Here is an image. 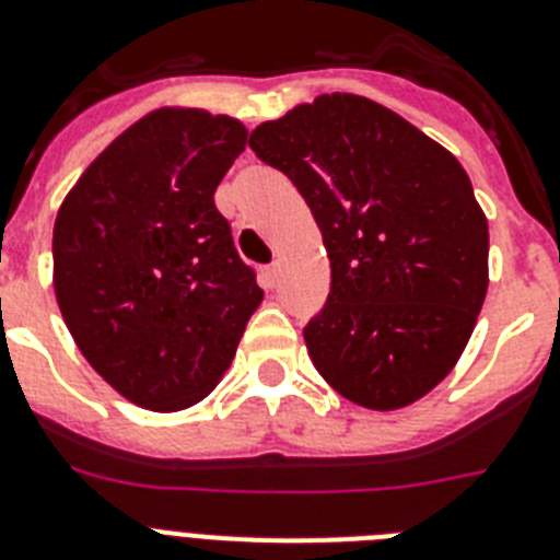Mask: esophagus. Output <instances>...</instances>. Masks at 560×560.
<instances>
[{"label": "esophagus", "mask_w": 560, "mask_h": 560, "mask_svg": "<svg viewBox=\"0 0 560 560\" xmlns=\"http://www.w3.org/2000/svg\"><path fill=\"white\" fill-rule=\"evenodd\" d=\"M279 272H281L279 265H270V267H265V270H261V281H265L267 290H272L276 284H279Z\"/></svg>", "instance_id": "1"}]
</instances>
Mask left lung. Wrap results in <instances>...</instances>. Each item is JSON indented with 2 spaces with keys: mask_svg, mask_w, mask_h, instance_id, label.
<instances>
[{
  "mask_svg": "<svg viewBox=\"0 0 560 560\" xmlns=\"http://www.w3.org/2000/svg\"><path fill=\"white\" fill-rule=\"evenodd\" d=\"M250 148L322 230L330 295L304 345L324 382L378 412L424 398L462 359L490 284V228L462 162L355 93L261 121Z\"/></svg>",
  "mask_w": 560,
  "mask_h": 560,
  "instance_id": "obj_1",
  "label": "left lung"
}]
</instances>
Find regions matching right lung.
<instances>
[{
    "label": "right lung",
    "instance_id": "right-lung-1",
    "mask_svg": "<svg viewBox=\"0 0 560 560\" xmlns=\"http://www.w3.org/2000/svg\"><path fill=\"white\" fill-rule=\"evenodd\" d=\"M244 144L233 116L159 107L84 167L56 213V304L88 364L136 407L208 398L265 299L213 201Z\"/></svg>",
    "mask_w": 560,
    "mask_h": 560
}]
</instances>
